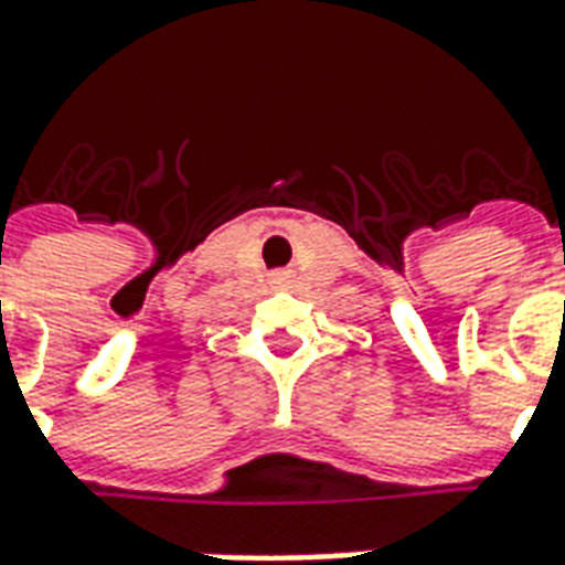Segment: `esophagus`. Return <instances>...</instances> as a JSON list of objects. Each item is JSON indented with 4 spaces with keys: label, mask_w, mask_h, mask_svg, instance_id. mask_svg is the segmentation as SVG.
I'll use <instances>...</instances> for the list:
<instances>
[{
    "label": "esophagus",
    "mask_w": 565,
    "mask_h": 565,
    "mask_svg": "<svg viewBox=\"0 0 565 565\" xmlns=\"http://www.w3.org/2000/svg\"><path fill=\"white\" fill-rule=\"evenodd\" d=\"M287 278H290V271H278V275H275V284H287Z\"/></svg>",
    "instance_id": "1"
}]
</instances>
